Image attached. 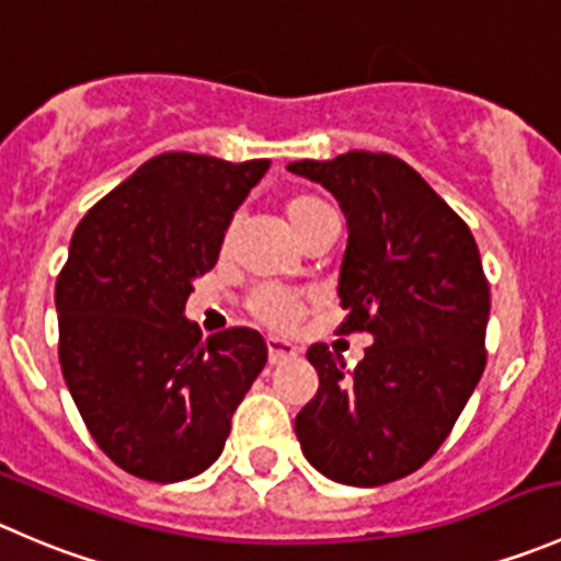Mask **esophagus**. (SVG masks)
I'll list each match as a JSON object with an SVG mask.
<instances>
[{"instance_id": "34e87169", "label": "esophagus", "mask_w": 561, "mask_h": 561, "mask_svg": "<svg viewBox=\"0 0 561 561\" xmlns=\"http://www.w3.org/2000/svg\"><path fill=\"white\" fill-rule=\"evenodd\" d=\"M267 354H270V363L278 365L283 359L297 357L299 346L291 341H283V337H267Z\"/></svg>"}]
</instances>
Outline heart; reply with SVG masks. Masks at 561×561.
<instances>
[{
    "mask_svg": "<svg viewBox=\"0 0 561 561\" xmlns=\"http://www.w3.org/2000/svg\"><path fill=\"white\" fill-rule=\"evenodd\" d=\"M283 215H286L294 234L302 240V234L310 226L332 215V207L324 198L313 196V193H297V196H291L283 204ZM251 310L262 324L273 327V330H288V327H294L305 316V302L297 294L264 286L251 297Z\"/></svg>",
    "mask_w": 561,
    "mask_h": 561,
    "instance_id": "heart-1",
    "label": "heart"
}]
</instances>
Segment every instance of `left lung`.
Masks as SVG:
<instances>
[{
    "label": "left lung",
    "instance_id": "obj_1",
    "mask_svg": "<svg viewBox=\"0 0 561 561\" xmlns=\"http://www.w3.org/2000/svg\"><path fill=\"white\" fill-rule=\"evenodd\" d=\"M346 215L337 332H370L348 370L327 343L308 348L319 390L294 420L310 467L343 485L412 474L450 436L485 370L491 310L469 226L401 158L352 149L297 160Z\"/></svg>",
    "mask_w": 561,
    "mask_h": 561
}]
</instances>
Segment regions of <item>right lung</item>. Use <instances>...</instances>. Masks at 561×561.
Returning a JSON list of instances; mask_svg holds the SVG:
<instances>
[{
    "instance_id": "1",
    "label": "right lung",
    "mask_w": 561,
    "mask_h": 561,
    "mask_svg": "<svg viewBox=\"0 0 561 561\" xmlns=\"http://www.w3.org/2000/svg\"><path fill=\"white\" fill-rule=\"evenodd\" d=\"M270 160L165 152L138 165L76 226L57 278L59 363L100 450L127 474L180 482L224 453L231 414L267 343L231 327L207 341L185 319L193 280Z\"/></svg>"
}]
</instances>
